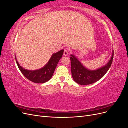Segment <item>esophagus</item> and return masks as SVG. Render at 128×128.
Instances as JSON below:
<instances>
[{
    "instance_id": "obj_1",
    "label": "esophagus",
    "mask_w": 128,
    "mask_h": 128,
    "mask_svg": "<svg viewBox=\"0 0 128 128\" xmlns=\"http://www.w3.org/2000/svg\"><path fill=\"white\" fill-rule=\"evenodd\" d=\"M68 50L67 49H64V56H67L68 55Z\"/></svg>"
}]
</instances>
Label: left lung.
Here are the masks:
<instances>
[{
	"label": "left lung",
	"instance_id": "1",
	"mask_svg": "<svg viewBox=\"0 0 128 128\" xmlns=\"http://www.w3.org/2000/svg\"><path fill=\"white\" fill-rule=\"evenodd\" d=\"M112 55L110 61L104 66L96 70H90L85 67L74 55L71 54L70 59L72 78L77 83L82 86L96 82L102 78L110 69L113 59V51Z\"/></svg>",
	"mask_w": 128,
	"mask_h": 128
}]
</instances>
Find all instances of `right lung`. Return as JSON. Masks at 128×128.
<instances>
[{"instance_id": "add662e5", "label": "right lung", "mask_w": 128, "mask_h": 128, "mask_svg": "<svg viewBox=\"0 0 128 128\" xmlns=\"http://www.w3.org/2000/svg\"><path fill=\"white\" fill-rule=\"evenodd\" d=\"M64 51V50H61L59 52L53 53L48 62L43 67L35 70H28L24 68L19 64L16 58L15 60L20 70L27 79L34 83H44L52 78L58 62L62 56Z\"/></svg>"}]
</instances>
